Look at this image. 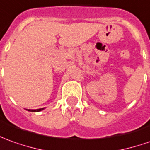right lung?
<instances>
[{
    "label": "right lung",
    "instance_id": "right-lung-1",
    "mask_svg": "<svg viewBox=\"0 0 150 150\" xmlns=\"http://www.w3.org/2000/svg\"><path fill=\"white\" fill-rule=\"evenodd\" d=\"M45 108H39V109H27L28 111H29V112H40V111H42V110L44 109Z\"/></svg>",
    "mask_w": 150,
    "mask_h": 150
}]
</instances>
